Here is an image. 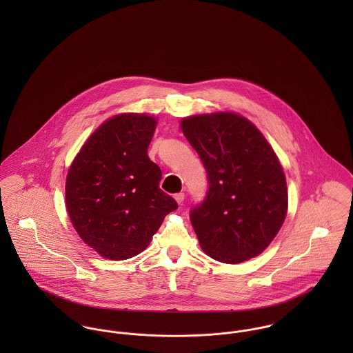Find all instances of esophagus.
Listing matches in <instances>:
<instances>
[{"mask_svg":"<svg viewBox=\"0 0 353 353\" xmlns=\"http://www.w3.org/2000/svg\"><path fill=\"white\" fill-rule=\"evenodd\" d=\"M174 199L181 205V203L183 202V200H185V193H176V194L174 196Z\"/></svg>","mask_w":353,"mask_h":353,"instance_id":"1","label":"esophagus"}]
</instances>
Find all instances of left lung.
Here are the masks:
<instances>
[{
    "label": "left lung",
    "instance_id": "1",
    "mask_svg": "<svg viewBox=\"0 0 353 353\" xmlns=\"http://www.w3.org/2000/svg\"><path fill=\"white\" fill-rule=\"evenodd\" d=\"M181 128L208 176L203 201L190 210L202 250L224 263L256 256L280 231L288 208L285 175L273 148L235 112L188 117Z\"/></svg>",
    "mask_w": 353,
    "mask_h": 353
}]
</instances>
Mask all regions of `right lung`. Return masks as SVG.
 Listing matches in <instances>:
<instances>
[{
	"instance_id": "obj_1",
	"label": "right lung",
	"mask_w": 353,
	"mask_h": 353,
	"mask_svg": "<svg viewBox=\"0 0 353 353\" xmlns=\"http://www.w3.org/2000/svg\"><path fill=\"white\" fill-rule=\"evenodd\" d=\"M156 119L119 114L107 119L74 157L65 199L79 236L101 256L122 261L145 250L164 217L178 208L160 188L148 157Z\"/></svg>"
}]
</instances>
